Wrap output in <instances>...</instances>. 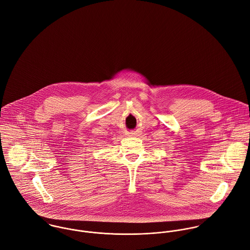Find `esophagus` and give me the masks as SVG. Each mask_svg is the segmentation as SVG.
<instances>
[{"mask_svg": "<svg viewBox=\"0 0 250 250\" xmlns=\"http://www.w3.org/2000/svg\"><path fill=\"white\" fill-rule=\"evenodd\" d=\"M129 136H136V133H135V132H132V133H129Z\"/></svg>", "mask_w": 250, "mask_h": 250, "instance_id": "1", "label": "esophagus"}]
</instances>
